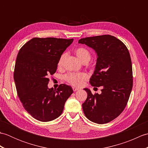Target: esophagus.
I'll return each instance as SVG.
<instances>
[{"label":"esophagus","instance_id":"obj_1","mask_svg":"<svg viewBox=\"0 0 148 148\" xmlns=\"http://www.w3.org/2000/svg\"><path fill=\"white\" fill-rule=\"evenodd\" d=\"M72 90H73L74 92H76V91L79 90V89L78 88H76V87H74V86H73V87H72Z\"/></svg>","mask_w":148,"mask_h":148}]
</instances>
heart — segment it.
<instances>
[{
    "label": "heart",
    "instance_id": "obj_1",
    "mask_svg": "<svg viewBox=\"0 0 148 148\" xmlns=\"http://www.w3.org/2000/svg\"><path fill=\"white\" fill-rule=\"evenodd\" d=\"M74 53L80 60L83 63L88 62L91 58V54L89 50L84 47L80 46L77 47L74 50ZM65 58V54L63 53L60 56L57 65L58 67H60L63 65L64 59ZM88 75L84 72H79V73H74V72H70L65 75L64 76V79L69 84L72 85L79 86L82 85L84 81L87 80Z\"/></svg>",
    "mask_w": 148,
    "mask_h": 148
}]
</instances>
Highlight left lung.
<instances>
[{"mask_svg": "<svg viewBox=\"0 0 148 148\" xmlns=\"http://www.w3.org/2000/svg\"><path fill=\"white\" fill-rule=\"evenodd\" d=\"M95 50L97 54L95 71L90 78L91 85L102 86L101 94H88L83 103L86 117L91 121L104 124L121 114L126 107L133 86L132 65L129 51L116 37L102 35L79 40Z\"/></svg>", "mask_w": 148, "mask_h": 148, "instance_id": "1", "label": "left lung"}]
</instances>
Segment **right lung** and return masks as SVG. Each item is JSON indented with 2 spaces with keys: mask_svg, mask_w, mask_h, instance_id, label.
<instances>
[{
  "mask_svg": "<svg viewBox=\"0 0 148 148\" xmlns=\"http://www.w3.org/2000/svg\"><path fill=\"white\" fill-rule=\"evenodd\" d=\"M74 39L34 37L21 47L16 60L14 80L18 96L24 109L37 120L46 122L57 118L66 100L73 93L65 84L48 88L49 77Z\"/></svg>",
  "mask_w": 148,
  "mask_h": 148,
  "instance_id": "add662e5",
  "label": "right lung"
}]
</instances>
